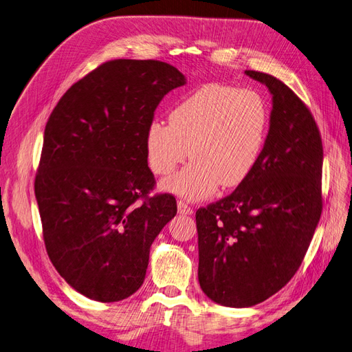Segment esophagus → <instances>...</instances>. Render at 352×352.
Instances as JSON below:
<instances>
[{
	"instance_id": "34e87169",
	"label": "esophagus",
	"mask_w": 352,
	"mask_h": 352,
	"mask_svg": "<svg viewBox=\"0 0 352 352\" xmlns=\"http://www.w3.org/2000/svg\"><path fill=\"white\" fill-rule=\"evenodd\" d=\"M177 211H179V214H182V216H190L194 212V210L190 208L185 201H177Z\"/></svg>"
}]
</instances>
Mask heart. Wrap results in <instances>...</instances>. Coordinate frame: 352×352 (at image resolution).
<instances>
[{
	"mask_svg": "<svg viewBox=\"0 0 352 352\" xmlns=\"http://www.w3.org/2000/svg\"><path fill=\"white\" fill-rule=\"evenodd\" d=\"M168 120L148 126L146 162L154 175L166 176L189 154L192 162L162 184V189L186 199L207 198L220 185H241L258 162L267 131L260 95L223 83L190 94Z\"/></svg>",
	"mask_w": 352,
	"mask_h": 352,
	"instance_id": "b5f03b06",
	"label": "heart"
}]
</instances>
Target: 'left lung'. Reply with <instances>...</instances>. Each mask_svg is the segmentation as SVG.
Wrapping results in <instances>:
<instances>
[{
  "instance_id": "obj_1",
  "label": "left lung",
  "mask_w": 352,
  "mask_h": 352,
  "mask_svg": "<svg viewBox=\"0 0 352 352\" xmlns=\"http://www.w3.org/2000/svg\"><path fill=\"white\" fill-rule=\"evenodd\" d=\"M245 73L273 95L267 138L251 175L195 214L201 289L236 308L265 301L294 278L323 210V144L311 111L272 74Z\"/></svg>"
}]
</instances>
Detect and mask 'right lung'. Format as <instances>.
Wrapping results in <instances>:
<instances>
[{"label":"right lung","instance_id":"obj_1","mask_svg":"<svg viewBox=\"0 0 352 352\" xmlns=\"http://www.w3.org/2000/svg\"><path fill=\"white\" fill-rule=\"evenodd\" d=\"M158 60H110L73 83L50 114L35 197L48 257L100 302L140 289L150 248L172 220V194L150 192L145 140L157 105L185 85Z\"/></svg>","mask_w":352,"mask_h":352}]
</instances>
